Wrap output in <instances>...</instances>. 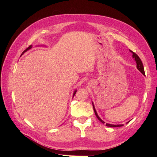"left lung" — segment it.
<instances>
[{"instance_id": "8db88e82", "label": "left lung", "mask_w": 157, "mask_h": 157, "mask_svg": "<svg viewBox=\"0 0 157 157\" xmlns=\"http://www.w3.org/2000/svg\"><path fill=\"white\" fill-rule=\"evenodd\" d=\"M130 52H132V58H134V59H135V61H136V64H137V69H138L142 74L145 75L144 67V65H143V63H142V61H141V59L139 58L138 56H137L136 54L134 53V52H132V51L130 50ZM92 105H93V108H94V113H95V114H96V117L98 118V119L99 121H100L101 122H102L103 124H104V123H105V122H104L103 120H101V118H100V117H99L98 116V113H97V112H96V109H95V107H94V105L93 102H92ZM129 122H130V121H128V122H126V123H128ZM105 125H106L107 126H108V127H121V126H123V124H108V123H106Z\"/></svg>"}]
</instances>
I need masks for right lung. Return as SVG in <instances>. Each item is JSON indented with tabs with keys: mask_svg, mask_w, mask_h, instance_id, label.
<instances>
[{
	"mask_svg": "<svg viewBox=\"0 0 157 157\" xmlns=\"http://www.w3.org/2000/svg\"><path fill=\"white\" fill-rule=\"evenodd\" d=\"M43 46H44V45H43ZM32 47H33V46H32V45L29 46V47H28V48H27L26 50H25L24 51H23V53L21 54V55H23V54H24V53H25V52H27V50H29L31 49V48H32ZM77 90H75V91H74V92H73V97H74V96H75V95L76 92H77Z\"/></svg>",
	"mask_w": 157,
	"mask_h": 157,
	"instance_id": "obj_1",
	"label": "right lung"
}]
</instances>
